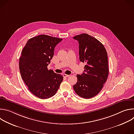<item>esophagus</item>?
<instances>
[{
	"mask_svg": "<svg viewBox=\"0 0 134 134\" xmlns=\"http://www.w3.org/2000/svg\"><path fill=\"white\" fill-rule=\"evenodd\" d=\"M69 76H70V75H67V74H63V76L64 77H68Z\"/></svg>",
	"mask_w": 134,
	"mask_h": 134,
	"instance_id": "esophagus-1",
	"label": "esophagus"
}]
</instances>
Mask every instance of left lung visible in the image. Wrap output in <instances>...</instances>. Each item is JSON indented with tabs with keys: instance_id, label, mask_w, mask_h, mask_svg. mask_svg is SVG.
Masks as SVG:
<instances>
[{
	"instance_id": "8db88e82",
	"label": "left lung",
	"mask_w": 134,
	"mask_h": 134,
	"mask_svg": "<svg viewBox=\"0 0 134 134\" xmlns=\"http://www.w3.org/2000/svg\"><path fill=\"white\" fill-rule=\"evenodd\" d=\"M73 39L79 41L80 61L86 63L84 72L77 75V82L73 88L80 97L90 99L101 91L107 81L109 74L108 54L104 46L87 34L76 35Z\"/></svg>"
}]
</instances>
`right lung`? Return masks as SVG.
I'll return each mask as SVG.
<instances>
[{
    "label": "right lung",
    "instance_id": "1",
    "mask_svg": "<svg viewBox=\"0 0 134 134\" xmlns=\"http://www.w3.org/2000/svg\"><path fill=\"white\" fill-rule=\"evenodd\" d=\"M63 39L39 35L30 39L21 53L19 62L21 77L29 91L36 97L48 99L56 93L63 76L48 70L54 48Z\"/></svg>",
    "mask_w": 134,
    "mask_h": 134
}]
</instances>
